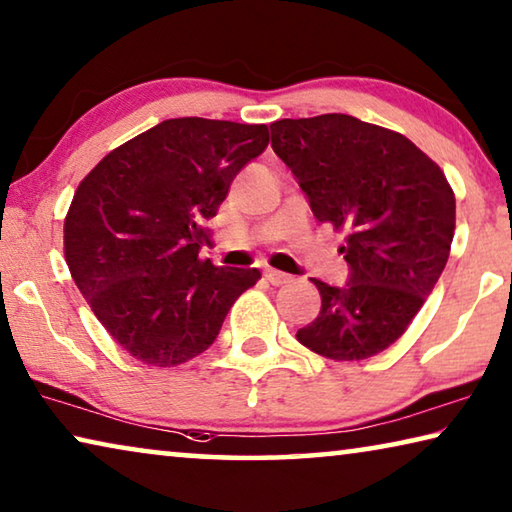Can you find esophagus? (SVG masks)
<instances>
[{"mask_svg": "<svg viewBox=\"0 0 512 512\" xmlns=\"http://www.w3.org/2000/svg\"><path fill=\"white\" fill-rule=\"evenodd\" d=\"M265 279L270 281L272 286H283V283L290 281V274L279 272V270H272V267H267V270H265Z\"/></svg>", "mask_w": 512, "mask_h": 512, "instance_id": "esophagus-1", "label": "esophagus"}]
</instances>
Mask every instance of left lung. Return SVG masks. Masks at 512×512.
I'll return each mask as SVG.
<instances>
[{
	"instance_id": "left-lung-1",
	"label": "left lung",
	"mask_w": 512,
	"mask_h": 512,
	"mask_svg": "<svg viewBox=\"0 0 512 512\" xmlns=\"http://www.w3.org/2000/svg\"><path fill=\"white\" fill-rule=\"evenodd\" d=\"M272 148L318 222L345 231V286L313 279L320 313L297 341L334 361L387 350L428 300L451 254L455 194L444 171L400 132L348 114L281 119Z\"/></svg>"
}]
</instances>
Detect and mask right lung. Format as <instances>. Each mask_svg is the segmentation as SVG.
<instances>
[{"label": "right lung", "instance_id": "add662e5", "mask_svg": "<svg viewBox=\"0 0 512 512\" xmlns=\"http://www.w3.org/2000/svg\"><path fill=\"white\" fill-rule=\"evenodd\" d=\"M267 144V125L169 119L107 153L77 187L64 222L68 270L135 359L167 368L201 355L261 279L256 267L203 261L199 249L206 219Z\"/></svg>", "mask_w": 512, "mask_h": 512}]
</instances>
